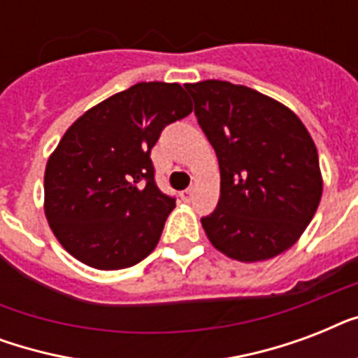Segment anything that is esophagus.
<instances>
[{"mask_svg":"<svg viewBox=\"0 0 358 358\" xmlns=\"http://www.w3.org/2000/svg\"><path fill=\"white\" fill-rule=\"evenodd\" d=\"M193 195H195V187H187L185 191H182V199H184V201H191Z\"/></svg>","mask_w":358,"mask_h":358,"instance_id":"obj_1","label":"esophagus"}]
</instances>
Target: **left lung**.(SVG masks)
<instances>
[{"label": "left lung", "mask_w": 358, "mask_h": 358, "mask_svg": "<svg viewBox=\"0 0 358 358\" xmlns=\"http://www.w3.org/2000/svg\"><path fill=\"white\" fill-rule=\"evenodd\" d=\"M195 117L217 154L221 195L201 219L215 249L267 260L299 239L322 199L320 159L297 115L229 81L187 83Z\"/></svg>", "instance_id": "1"}]
</instances>
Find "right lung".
I'll list each match as a JSON object with an SVG mask.
<instances>
[{"mask_svg":"<svg viewBox=\"0 0 358 358\" xmlns=\"http://www.w3.org/2000/svg\"><path fill=\"white\" fill-rule=\"evenodd\" d=\"M193 103L178 83L143 81L76 120L48 159L46 217L64 249L124 269L156 249L176 199L156 184L152 146Z\"/></svg>","mask_w":358,"mask_h":358,"instance_id":"1","label":"right lung"}]
</instances>
